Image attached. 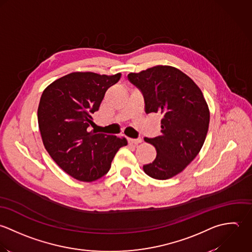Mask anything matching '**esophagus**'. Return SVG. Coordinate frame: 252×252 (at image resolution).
Instances as JSON below:
<instances>
[{
  "label": "esophagus",
  "mask_w": 252,
  "mask_h": 252,
  "mask_svg": "<svg viewBox=\"0 0 252 252\" xmlns=\"http://www.w3.org/2000/svg\"><path fill=\"white\" fill-rule=\"evenodd\" d=\"M127 141H128V143H130V144L137 145V144H139V143H141V142H142V139H141V138H136V139L127 138Z\"/></svg>",
  "instance_id": "1"
}]
</instances>
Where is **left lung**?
I'll return each mask as SVG.
<instances>
[{"label": "left lung", "instance_id": "8db88e82", "mask_svg": "<svg viewBox=\"0 0 252 252\" xmlns=\"http://www.w3.org/2000/svg\"><path fill=\"white\" fill-rule=\"evenodd\" d=\"M127 77L142 92L146 114L162 117L160 134L144 138L157 157L143 170L152 178L169 179L201 151L209 126L208 105L195 82L175 67L157 65Z\"/></svg>", "mask_w": 252, "mask_h": 252}]
</instances>
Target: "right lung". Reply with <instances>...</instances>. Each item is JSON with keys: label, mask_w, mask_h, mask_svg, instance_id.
Here are the masks:
<instances>
[{"label": "right lung", "mask_w": 252, "mask_h": 252, "mask_svg": "<svg viewBox=\"0 0 252 252\" xmlns=\"http://www.w3.org/2000/svg\"><path fill=\"white\" fill-rule=\"evenodd\" d=\"M120 78L121 73L73 72L43 92L38 123L44 146L56 164L77 180L92 182L105 175L116 153L127 145L125 137L89 130L106 91Z\"/></svg>", "instance_id": "obj_1"}]
</instances>
